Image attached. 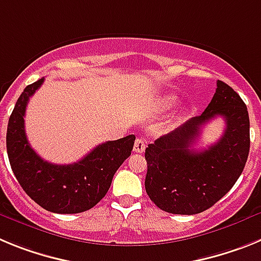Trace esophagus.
Wrapping results in <instances>:
<instances>
[{"instance_id": "34e87169", "label": "esophagus", "mask_w": 261, "mask_h": 261, "mask_svg": "<svg viewBox=\"0 0 261 261\" xmlns=\"http://www.w3.org/2000/svg\"><path fill=\"white\" fill-rule=\"evenodd\" d=\"M133 151H136V153H144L145 151V142L142 141L141 138H136L135 145H133Z\"/></svg>"}]
</instances>
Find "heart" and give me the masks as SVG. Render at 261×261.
<instances>
[{
  "label": "heart",
  "mask_w": 261,
  "mask_h": 261,
  "mask_svg": "<svg viewBox=\"0 0 261 261\" xmlns=\"http://www.w3.org/2000/svg\"><path fill=\"white\" fill-rule=\"evenodd\" d=\"M177 102V98L175 95H167V96H163L158 100V108L161 111H167L170 108L175 107Z\"/></svg>",
  "instance_id": "1"
}]
</instances>
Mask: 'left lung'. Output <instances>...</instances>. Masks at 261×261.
I'll return each mask as SVG.
<instances>
[{
	"mask_svg": "<svg viewBox=\"0 0 261 261\" xmlns=\"http://www.w3.org/2000/svg\"><path fill=\"white\" fill-rule=\"evenodd\" d=\"M217 116L226 128L216 144L196 151L202 126ZM250 151V117L241 96L222 81L200 116L159 137L145 150V190L151 201L172 214H197L213 206L241 176Z\"/></svg>",
	"mask_w": 261,
	"mask_h": 261,
	"instance_id": "8db88e82",
	"label": "left lung"
}]
</instances>
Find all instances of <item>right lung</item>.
I'll return each mask as SVG.
<instances>
[{"instance_id":"obj_1","label":"right lung","mask_w":261,"mask_h":261,"mask_svg":"<svg viewBox=\"0 0 261 261\" xmlns=\"http://www.w3.org/2000/svg\"><path fill=\"white\" fill-rule=\"evenodd\" d=\"M44 77L29 85L18 98L10 115L6 149L11 170L24 192L45 211L74 214L95 206L110 190L117 168L130 155L135 135L100 144L71 165H53L30 146L24 129V114L30 96Z\"/></svg>"}]
</instances>
